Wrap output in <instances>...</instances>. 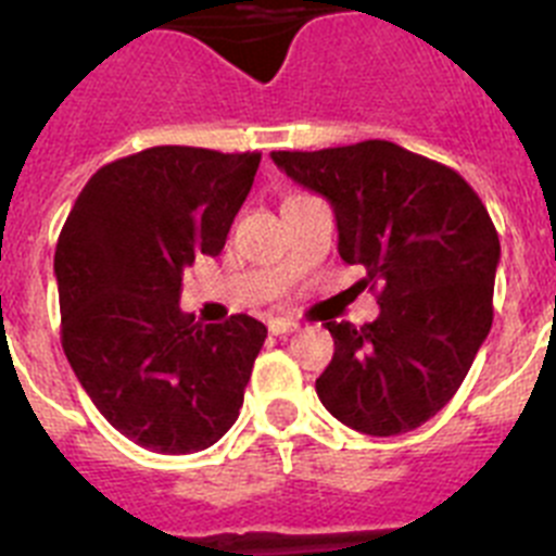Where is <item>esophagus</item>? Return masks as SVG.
Here are the masks:
<instances>
[{
    "mask_svg": "<svg viewBox=\"0 0 556 556\" xmlns=\"http://www.w3.org/2000/svg\"><path fill=\"white\" fill-rule=\"evenodd\" d=\"M298 323L294 320H287V317H275V320H269V331L275 333V337H283V333H294L298 331Z\"/></svg>",
    "mask_w": 556,
    "mask_h": 556,
    "instance_id": "obj_1",
    "label": "esophagus"
}]
</instances>
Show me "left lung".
<instances>
[{
	"label": "left lung",
	"instance_id": "8db88e82",
	"mask_svg": "<svg viewBox=\"0 0 556 556\" xmlns=\"http://www.w3.org/2000/svg\"><path fill=\"white\" fill-rule=\"evenodd\" d=\"M289 178L333 205L339 255L378 289L372 323H326L333 358L317 395L337 420L372 437L424 426L448 404L493 326L501 244L459 172L370 139L273 152Z\"/></svg>",
	"mask_w": 556,
	"mask_h": 556
}]
</instances>
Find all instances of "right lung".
Returning <instances> with one entry per match:
<instances>
[{
	"instance_id": "right-lung-1",
	"label": "right lung",
	"mask_w": 556,
	"mask_h": 556,
	"mask_svg": "<svg viewBox=\"0 0 556 556\" xmlns=\"http://www.w3.org/2000/svg\"><path fill=\"white\" fill-rule=\"evenodd\" d=\"M262 152L150 147L91 175L58 236L61 342L108 424L141 448L194 454L236 424L267 328L198 326L184 269L217 255Z\"/></svg>"
}]
</instances>
